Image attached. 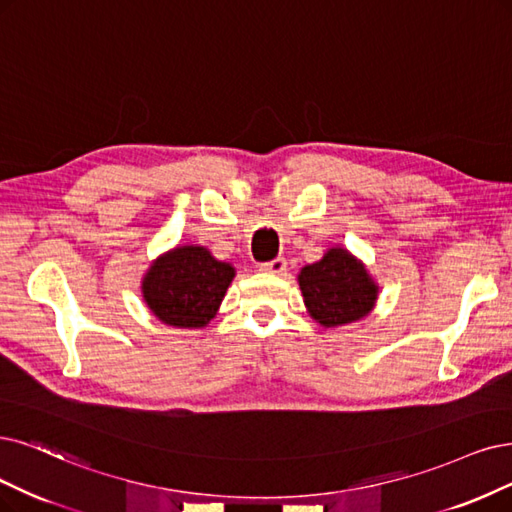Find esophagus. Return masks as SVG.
Returning <instances> with one entry per match:
<instances>
[{
    "label": "esophagus",
    "instance_id": "1",
    "mask_svg": "<svg viewBox=\"0 0 512 512\" xmlns=\"http://www.w3.org/2000/svg\"><path fill=\"white\" fill-rule=\"evenodd\" d=\"M259 270L266 272V274H282V272L287 270V261L282 259V257H278V259H272L268 263H261Z\"/></svg>",
    "mask_w": 512,
    "mask_h": 512
}]
</instances>
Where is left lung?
<instances>
[{
    "label": "left lung",
    "instance_id": "1",
    "mask_svg": "<svg viewBox=\"0 0 512 512\" xmlns=\"http://www.w3.org/2000/svg\"><path fill=\"white\" fill-rule=\"evenodd\" d=\"M297 282L308 314L325 329L363 320L380 295L365 263L339 244L327 249L323 259L301 268Z\"/></svg>",
    "mask_w": 512,
    "mask_h": 512
}]
</instances>
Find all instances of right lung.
I'll return each mask as SVG.
<instances>
[{
	"mask_svg": "<svg viewBox=\"0 0 512 512\" xmlns=\"http://www.w3.org/2000/svg\"><path fill=\"white\" fill-rule=\"evenodd\" d=\"M236 268L219 261L200 244H181L151 261L141 295L160 323L177 329H202L219 312Z\"/></svg>",
	"mask_w": 512,
	"mask_h": 512,
	"instance_id": "obj_1",
	"label": "right lung"
}]
</instances>
